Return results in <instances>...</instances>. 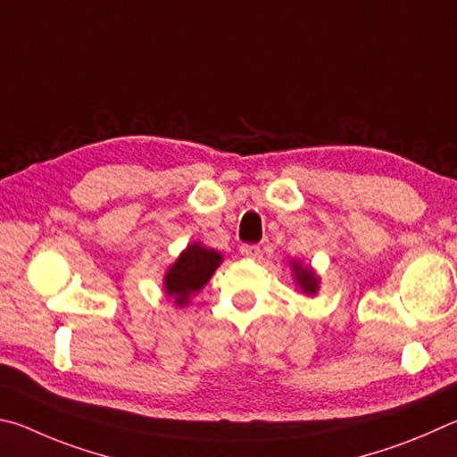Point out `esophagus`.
I'll use <instances>...</instances> for the list:
<instances>
[{"mask_svg":"<svg viewBox=\"0 0 457 457\" xmlns=\"http://www.w3.org/2000/svg\"><path fill=\"white\" fill-rule=\"evenodd\" d=\"M241 254L246 259H257L261 254V246L257 245H243L241 246Z\"/></svg>","mask_w":457,"mask_h":457,"instance_id":"1","label":"esophagus"}]
</instances>
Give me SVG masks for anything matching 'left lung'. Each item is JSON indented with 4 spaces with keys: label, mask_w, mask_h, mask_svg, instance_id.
I'll list each match as a JSON object with an SVG mask.
<instances>
[{
    "label": "left lung",
    "mask_w": 457,
    "mask_h": 457,
    "mask_svg": "<svg viewBox=\"0 0 457 457\" xmlns=\"http://www.w3.org/2000/svg\"><path fill=\"white\" fill-rule=\"evenodd\" d=\"M291 265V273H293V281L299 287V291L307 297H315L321 289V277L315 273V269L311 265H303L301 261H289Z\"/></svg>",
    "instance_id": "1"
}]
</instances>
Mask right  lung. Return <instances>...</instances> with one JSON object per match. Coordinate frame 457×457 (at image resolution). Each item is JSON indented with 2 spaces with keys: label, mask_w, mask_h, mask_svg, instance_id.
<instances>
[{
  "label": "right lung",
  "mask_w": 457,
  "mask_h": 457,
  "mask_svg": "<svg viewBox=\"0 0 457 457\" xmlns=\"http://www.w3.org/2000/svg\"><path fill=\"white\" fill-rule=\"evenodd\" d=\"M222 254L200 241L190 243L170 267L166 269L162 287L176 307H187L196 293L204 289L214 270L220 267Z\"/></svg>",
  "instance_id": "right-lung-1"
}]
</instances>
